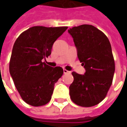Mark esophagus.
I'll list each match as a JSON object with an SVG mask.
<instances>
[{
  "label": "esophagus",
  "instance_id": "34e87169",
  "mask_svg": "<svg viewBox=\"0 0 127 127\" xmlns=\"http://www.w3.org/2000/svg\"><path fill=\"white\" fill-rule=\"evenodd\" d=\"M63 72L64 74H66V73H70V71H67V70H66V69H63Z\"/></svg>",
  "mask_w": 127,
  "mask_h": 127
}]
</instances>
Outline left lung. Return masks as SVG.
<instances>
[{"label": "left lung", "mask_w": 127, "mask_h": 127, "mask_svg": "<svg viewBox=\"0 0 127 127\" xmlns=\"http://www.w3.org/2000/svg\"><path fill=\"white\" fill-rule=\"evenodd\" d=\"M68 32L86 70L84 75L72 72L70 97L80 106H94L105 98L112 84L115 63L111 44L106 35L92 25L75 26Z\"/></svg>", "instance_id": "8db88e82"}]
</instances>
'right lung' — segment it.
Returning a JSON list of instances; mask_svg holds the SVG:
<instances>
[{"label":"right lung","mask_w":127,"mask_h":127,"mask_svg":"<svg viewBox=\"0 0 127 127\" xmlns=\"http://www.w3.org/2000/svg\"><path fill=\"white\" fill-rule=\"evenodd\" d=\"M67 28L33 26L21 34L13 45L10 75L22 98L32 106L50 101L54 84L63 74L62 67L53 68L42 60L51 54L54 43Z\"/></svg>","instance_id":"add662e5"}]
</instances>
